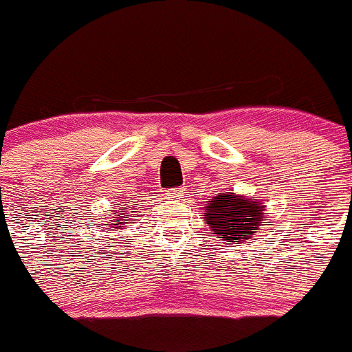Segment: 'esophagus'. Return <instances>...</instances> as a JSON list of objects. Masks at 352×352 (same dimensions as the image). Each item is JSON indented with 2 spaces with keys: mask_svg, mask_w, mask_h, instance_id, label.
I'll return each mask as SVG.
<instances>
[{
  "mask_svg": "<svg viewBox=\"0 0 352 352\" xmlns=\"http://www.w3.org/2000/svg\"><path fill=\"white\" fill-rule=\"evenodd\" d=\"M184 195H186V188H175V190H171L168 193V197H171V198H175V200H184Z\"/></svg>",
  "mask_w": 352,
  "mask_h": 352,
  "instance_id": "1",
  "label": "esophagus"
}]
</instances>
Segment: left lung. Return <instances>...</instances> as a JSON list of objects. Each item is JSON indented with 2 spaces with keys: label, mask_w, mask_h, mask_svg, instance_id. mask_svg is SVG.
I'll list each match as a JSON object with an SVG mask.
<instances>
[{
  "label": "left lung",
  "mask_w": 352,
  "mask_h": 352,
  "mask_svg": "<svg viewBox=\"0 0 352 352\" xmlns=\"http://www.w3.org/2000/svg\"><path fill=\"white\" fill-rule=\"evenodd\" d=\"M204 208V219L214 238H222L228 245H239L250 239L267 221L262 200L236 195L232 190L212 197Z\"/></svg>",
  "instance_id": "obj_1"
}]
</instances>
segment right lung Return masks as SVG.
<instances>
[{
    "label": "right lung",
    "instance_id": "1",
    "mask_svg": "<svg viewBox=\"0 0 352 352\" xmlns=\"http://www.w3.org/2000/svg\"><path fill=\"white\" fill-rule=\"evenodd\" d=\"M114 215H116V217L113 219V221H111V228H116L118 231H121V229H124V224H126V222L124 221H128V215H126V208H120V212H116L114 210Z\"/></svg>",
    "mask_w": 352,
    "mask_h": 352
}]
</instances>
